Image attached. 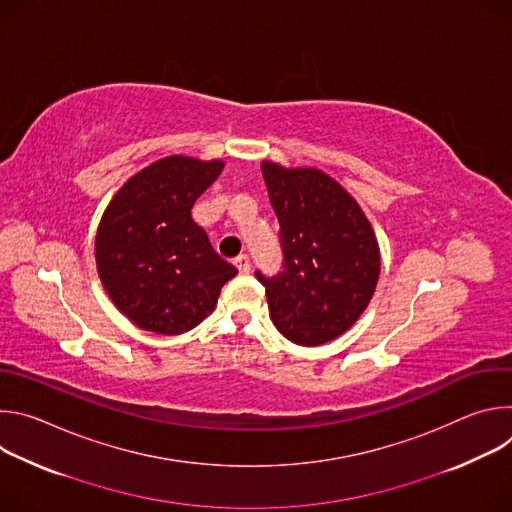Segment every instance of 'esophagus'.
I'll return each instance as SVG.
<instances>
[{
  "label": "esophagus",
  "mask_w": 512,
  "mask_h": 512,
  "mask_svg": "<svg viewBox=\"0 0 512 512\" xmlns=\"http://www.w3.org/2000/svg\"><path fill=\"white\" fill-rule=\"evenodd\" d=\"M235 267L239 269V273H249L251 271V263H249V257L247 255H239L235 257Z\"/></svg>",
  "instance_id": "obj_1"
}]
</instances>
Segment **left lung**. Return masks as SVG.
Here are the masks:
<instances>
[{
    "instance_id": "8db88e82",
    "label": "left lung",
    "mask_w": 512,
    "mask_h": 512,
    "mask_svg": "<svg viewBox=\"0 0 512 512\" xmlns=\"http://www.w3.org/2000/svg\"><path fill=\"white\" fill-rule=\"evenodd\" d=\"M279 221L283 271L265 285L269 316L294 344L322 346L354 326L381 275L373 225L358 202L318 168L261 162Z\"/></svg>"
}]
</instances>
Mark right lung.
Instances as JSON below:
<instances>
[{"mask_svg": "<svg viewBox=\"0 0 512 512\" xmlns=\"http://www.w3.org/2000/svg\"><path fill=\"white\" fill-rule=\"evenodd\" d=\"M223 160L168 156L133 174L107 204L95 237L99 279L137 328L174 336L198 326L237 269L192 221Z\"/></svg>", "mask_w": 512, "mask_h": 512, "instance_id": "right-lung-1", "label": "right lung"}]
</instances>
